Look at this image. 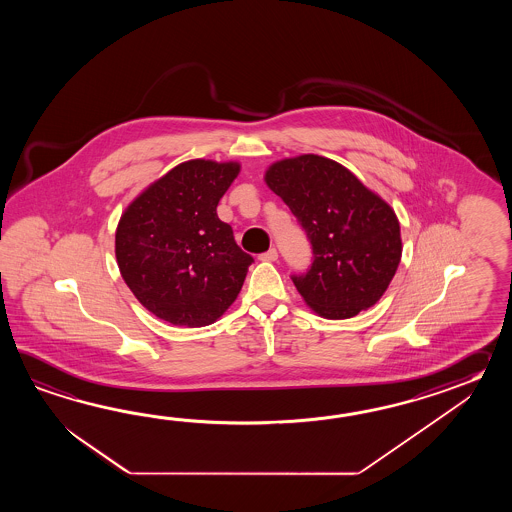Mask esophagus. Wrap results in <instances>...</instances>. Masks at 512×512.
Masks as SVG:
<instances>
[{
    "instance_id": "34e87169",
    "label": "esophagus",
    "mask_w": 512,
    "mask_h": 512,
    "mask_svg": "<svg viewBox=\"0 0 512 512\" xmlns=\"http://www.w3.org/2000/svg\"><path fill=\"white\" fill-rule=\"evenodd\" d=\"M261 261H276L278 260V251L276 249H269L267 252L260 254Z\"/></svg>"
}]
</instances>
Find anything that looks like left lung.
<instances>
[{"instance_id": "left-lung-1", "label": "left lung", "mask_w": 512, "mask_h": 512, "mask_svg": "<svg viewBox=\"0 0 512 512\" xmlns=\"http://www.w3.org/2000/svg\"><path fill=\"white\" fill-rule=\"evenodd\" d=\"M265 183L311 241V267L291 276L305 304L331 320L377 304L403 254L393 208L348 168L313 153L271 164Z\"/></svg>"}]
</instances>
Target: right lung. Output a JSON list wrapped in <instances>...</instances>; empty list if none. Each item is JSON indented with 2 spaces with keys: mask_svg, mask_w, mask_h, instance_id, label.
<instances>
[{
  "mask_svg": "<svg viewBox=\"0 0 512 512\" xmlns=\"http://www.w3.org/2000/svg\"><path fill=\"white\" fill-rule=\"evenodd\" d=\"M238 174V163L186 161L122 214L115 234L120 274L135 298L164 322L208 326L240 294L254 260L216 212Z\"/></svg>",
  "mask_w": 512,
  "mask_h": 512,
  "instance_id": "1",
  "label": "right lung"
}]
</instances>
